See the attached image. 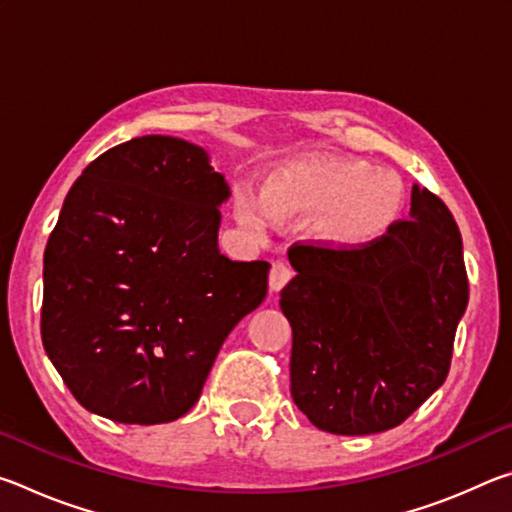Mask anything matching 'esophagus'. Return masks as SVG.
Returning a JSON list of instances; mask_svg holds the SVG:
<instances>
[{"label": "esophagus", "instance_id": "34e87169", "mask_svg": "<svg viewBox=\"0 0 512 512\" xmlns=\"http://www.w3.org/2000/svg\"><path fill=\"white\" fill-rule=\"evenodd\" d=\"M293 277V271L289 264L284 262H275L271 266V273H268V287H271V291H280L284 284H287Z\"/></svg>", "mask_w": 512, "mask_h": 512}]
</instances>
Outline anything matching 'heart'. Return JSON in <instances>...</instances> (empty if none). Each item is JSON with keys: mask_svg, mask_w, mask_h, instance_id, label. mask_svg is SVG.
I'll list each match as a JSON object with an SVG mask.
<instances>
[{"mask_svg": "<svg viewBox=\"0 0 512 512\" xmlns=\"http://www.w3.org/2000/svg\"><path fill=\"white\" fill-rule=\"evenodd\" d=\"M232 210L241 228L255 237H264L273 221L327 214V237L363 244L397 219L402 187L361 160H298L273 173L264 196L239 192Z\"/></svg>", "mask_w": 512, "mask_h": 512, "instance_id": "b5f03b06", "label": "heart"}]
</instances>
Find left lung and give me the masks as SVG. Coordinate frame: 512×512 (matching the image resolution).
<instances>
[{
	"label": "left lung",
	"instance_id": "obj_1",
	"mask_svg": "<svg viewBox=\"0 0 512 512\" xmlns=\"http://www.w3.org/2000/svg\"><path fill=\"white\" fill-rule=\"evenodd\" d=\"M282 289L291 395L311 424L368 436L402 424L447 379L470 287L452 212L413 185L411 219L361 246L293 244Z\"/></svg>",
	"mask_w": 512,
	"mask_h": 512
}]
</instances>
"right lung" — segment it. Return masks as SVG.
I'll list each match as a JSON object with an SVG mask.
<instances>
[{
	"instance_id": "add662e5",
	"label": "right lung",
	"mask_w": 512,
	"mask_h": 512,
	"mask_svg": "<svg viewBox=\"0 0 512 512\" xmlns=\"http://www.w3.org/2000/svg\"><path fill=\"white\" fill-rule=\"evenodd\" d=\"M228 196L205 149L167 135L115 146L69 189L45 248L40 332L88 411L178 420L225 336L264 302L271 264L219 250Z\"/></svg>"
}]
</instances>
